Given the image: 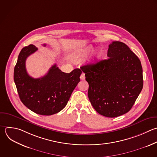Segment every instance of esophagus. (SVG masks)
<instances>
[{"label": "esophagus", "instance_id": "1", "mask_svg": "<svg viewBox=\"0 0 157 157\" xmlns=\"http://www.w3.org/2000/svg\"><path fill=\"white\" fill-rule=\"evenodd\" d=\"M85 74L84 73H82L80 75V79L81 80H85Z\"/></svg>", "mask_w": 157, "mask_h": 157}]
</instances>
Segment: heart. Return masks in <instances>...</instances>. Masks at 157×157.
Wrapping results in <instances>:
<instances>
[{
	"mask_svg": "<svg viewBox=\"0 0 157 157\" xmlns=\"http://www.w3.org/2000/svg\"><path fill=\"white\" fill-rule=\"evenodd\" d=\"M93 50V47L92 46H89L85 48H83L78 52L75 53V55L74 56V59L75 60H79L82 58H83L86 57L87 55H88L90 53H91ZM102 56V52L101 50H97L94 53L93 56V63H96L98 61H99Z\"/></svg>",
	"mask_w": 157,
	"mask_h": 157,
	"instance_id": "b5f03b06",
	"label": "heart"
}]
</instances>
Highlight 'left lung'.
<instances>
[{
	"mask_svg": "<svg viewBox=\"0 0 157 157\" xmlns=\"http://www.w3.org/2000/svg\"><path fill=\"white\" fill-rule=\"evenodd\" d=\"M108 59L80 67L89 84L90 101L99 114L117 117L130 110L143 87L138 57L124 43L109 45Z\"/></svg>",
	"mask_w": 157,
	"mask_h": 157,
	"instance_id": "obj_1",
	"label": "left lung"
}]
</instances>
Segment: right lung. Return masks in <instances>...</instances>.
<instances>
[{"label":"right lung","mask_w":157,"mask_h":157,"mask_svg":"<svg viewBox=\"0 0 157 157\" xmlns=\"http://www.w3.org/2000/svg\"><path fill=\"white\" fill-rule=\"evenodd\" d=\"M37 50L34 45L21 50L14 69V82L25 106L37 114L51 115L66 107L80 82L82 71L75 69L70 73H65L54 64L45 75L34 78L26 71V60Z\"/></svg>","instance_id":"1"}]
</instances>
